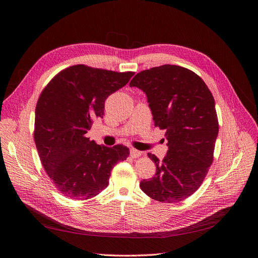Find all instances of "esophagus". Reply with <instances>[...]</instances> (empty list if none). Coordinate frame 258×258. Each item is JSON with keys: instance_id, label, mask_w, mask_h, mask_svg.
<instances>
[{"instance_id": "34e87169", "label": "esophagus", "mask_w": 258, "mask_h": 258, "mask_svg": "<svg viewBox=\"0 0 258 258\" xmlns=\"http://www.w3.org/2000/svg\"><path fill=\"white\" fill-rule=\"evenodd\" d=\"M130 155H131L132 158H138V157H140V156L142 155V152H140L138 150H135V148H131V150H130Z\"/></svg>"}]
</instances>
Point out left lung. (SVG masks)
<instances>
[{
  "mask_svg": "<svg viewBox=\"0 0 258 258\" xmlns=\"http://www.w3.org/2000/svg\"><path fill=\"white\" fill-rule=\"evenodd\" d=\"M129 85L145 92L155 127L168 140L162 160L147 154L156 173L140 187L163 204L182 201L199 188L213 161L218 120L212 93L196 73L171 64L140 72Z\"/></svg>",
  "mask_w": 258,
  "mask_h": 258,
  "instance_id": "1",
  "label": "left lung"
}]
</instances>
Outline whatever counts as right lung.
<instances>
[{
  "instance_id": "obj_1",
  "label": "right lung",
  "mask_w": 258,
  "mask_h": 258,
  "mask_svg": "<svg viewBox=\"0 0 258 258\" xmlns=\"http://www.w3.org/2000/svg\"><path fill=\"white\" fill-rule=\"evenodd\" d=\"M134 74L77 64L58 73L42 91L35 107L34 142L46 173L63 196H97L107 187L113 167L127 159V146L99 145L86 134L93 119L103 118L107 97Z\"/></svg>"
}]
</instances>
